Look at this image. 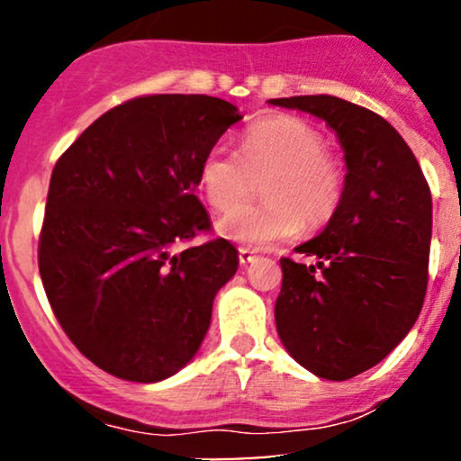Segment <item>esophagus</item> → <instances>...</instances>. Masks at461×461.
Returning <instances> with one entry per match:
<instances>
[{"label":"esophagus","mask_w":461,"mask_h":461,"mask_svg":"<svg viewBox=\"0 0 461 461\" xmlns=\"http://www.w3.org/2000/svg\"><path fill=\"white\" fill-rule=\"evenodd\" d=\"M238 260H240L242 267H247V264H251L256 260V256H253V251H249V249H238Z\"/></svg>","instance_id":"1"}]
</instances>
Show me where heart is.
Segmentation results:
<instances>
[{
  "mask_svg": "<svg viewBox=\"0 0 461 461\" xmlns=\"http://www.w3.org/2000/svg\"><path fill=\"white\" fill-rule=\"evenodd\" d=\"M327 151L319 130L294 116L260 121L240 136L238 156L214 145L199 167V186L214 210H230L265 179L262 204L241 206L219 219L227 240L267 249L325 225L345 194V171Z\"/></svg>",
  "mask_w": 461,
  "mask_h": 461,
  "instance_id": "b5f03b06",
  "label": "heart"
}]
</instances>
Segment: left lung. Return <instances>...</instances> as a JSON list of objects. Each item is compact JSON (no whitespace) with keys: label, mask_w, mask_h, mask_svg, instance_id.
Segmentation results:
<instances>
[{"label":"left lung","mask_w":461,"mask_h":461,"mask_svg":"<svg viewBox=\"0 0 461 461\" xmlns=\"http://www.w3.org/2000/svg\"><path fill=\"white\" fill-rule=\"evenodd\" d=\"M325 121L345 151V194L325 230L282 258L275 322L303 368L345 382L407 336L427 293L431 193L407 142L384 116L331 95L268 99Z\"/></svg>","instance_id":"1"}]
</instances>
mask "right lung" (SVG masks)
I'll return each instance as SVG.
<instances>
[{"mask_svg": "<svg viewBox=\"0 0 461 461\" xmlns=\"http://www.w3.org/2000/svg\"><path fill=\"white\" fill-rule=\"evenodd\" d=\"M240 119L219 97L147 95L99 116L58 158L39 271L60 327L105 373L162 382L199 351L238 251L225 238L173 247L210 230L199 167Z\"/></svg>", "mask_w": 461, "mask_h": 461, "instance_id": "obj_1", "label": "right lung"}]
</instances>
